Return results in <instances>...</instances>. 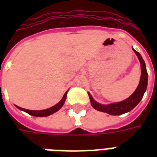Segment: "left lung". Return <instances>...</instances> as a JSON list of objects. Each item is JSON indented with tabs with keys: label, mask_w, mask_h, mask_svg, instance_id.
<instances>
[{
	"label": "left lung",
	"mask_w": 157,
	"mask_h": 157,
	"mask_svg": "<svg viewBox=\"0 0 157 157\" xmlns=\"http://www.w3.org/2000/svg\"><path fill=\"white\" fill-rule=\"evenodd\" d=\"M133 50L138 57L140 63V69H141V75H140V82H139L137 88L135 89L134 93L130 97H128L127 99H125L122 102H113L111 104H101L99 102H96L92 98V96L88 92L91 105L92 106L93 109H95L96 110L100 111V112L107 113L111 115H121L125 113L131 111L132 109L140 102V100L143 98V96L146 91V88H147L148 74H147V71H146L145 63L140 54L139 52L135 51L134 48H133Z\"/></svg>",
	"instance_id": "left-lung-1"
}]
</instances>
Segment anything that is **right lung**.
I'll return each mask as SVG.
<instances>
[{
    "mask_svg": "<svg viewBox=\"0 0 157 157\" xmlns=\"http://www.w3.org/2000/svg\"><path fill=\"white\" fill-rule=\"evenodd\" d=\"M67 92H68V91L64 94L62 99L58 102V103H57V104H55V106H53V107L49 108V109H44V110H29V109H22V108H20V107H18V106H16V107H17L18 109H20V110L24 111V112H26L27 113H29V114H30V115L35 116V117H46V116H49V115H51V114H53V113H55V112H57L58 110H59V109H61L62 106L64 105V103H65V102Z\"/></svg>",
    "mask_w": 157,
    "mask_h": 157,
    "instance_id": "obj_1",
    "label": "right lung"
}]
</instances>
